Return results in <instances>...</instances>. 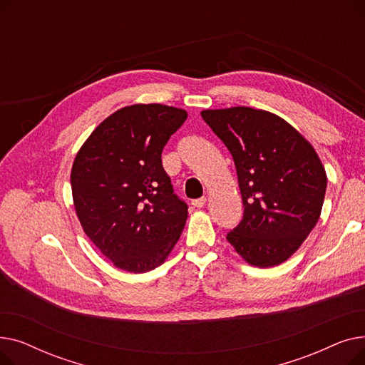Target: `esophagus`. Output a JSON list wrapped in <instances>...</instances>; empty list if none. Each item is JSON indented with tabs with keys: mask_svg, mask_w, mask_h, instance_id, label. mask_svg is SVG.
I'll return each instance as SVG.
<instances>
[{
	"mask_svg": "<svg viewBox=\"0 0 365 365\" xmlns=\"http://www.w3.org/2000/svg\"><path fill=\"white\" fill-rule=\"evenodd\" d=\"M205 202H207V200L202 197V198H198V200H194L192 202H190V204H192L194 207H197V208H202L204 205H205Z\"/></svg>",
	"mask_w": 365,
	"mask_h": 365,
	"instance_id": "34e87169",
	"label": "esophagus"
}]
</instances>
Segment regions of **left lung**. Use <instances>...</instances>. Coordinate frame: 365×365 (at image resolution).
Instances as JSON below:
<instances>
[{
    "label": "left lung",
    "mask_w": 365,
    "mask_h": 365,
    "mask_svg": "<svg viewBox=\"0 0 365 365\" xmlns=\"http://www.w3.org/2000/svg\"><path fill=\"white\" fill-rule=\"evenodd\" d=\"M201 117L231 152L238 175L244 216L226 240L253 266L285 262L321 215L327 175L315 149L267 110L235 106Z\"/></svg>",
    "instance_id": "1"
}]
</instances>
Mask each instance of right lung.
I'll list each match as a JSON object with an SVG mask.
<instances>
[{
    "mask_svg": "<svg viewBox=\"0 0 365 365\" xmlns=\"http://www.w3.org/2000/svg\"><path fill=\"white\" fill-rule=\"evenodd\" d=\"M187 113L160 103L131 105L102 121L71 171L76 216L87 237L115 266L143 274L176 245L187 205L173 190L161 153Z\"/></svg>",
    "mask_w": 365,
    "mask_h": 365,
    "instance_id": "add662e5",
    "label": "right lung"
}]
</instances>
